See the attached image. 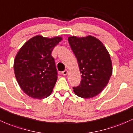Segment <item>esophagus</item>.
Returning a JSON list of instances; mask_svg holds the SVG:
<instances>
[{
  "label": "esophagus",
  "instance_id": "34e87169",
  "mask_svg": "<svg viewBox=\"0 0 133 133\" xmlns=\"http://www.w3.org/2000/svg\"><path fill=\"white\" fill-rule=\"evenodd\" d=\"M62 74L63 75V76H66L67 74H68V70H65L63 71V72H62Z\"/></svg>",
  "mask_w": 133,
  "mask_h": 133
}]
</instances>
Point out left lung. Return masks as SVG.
<instances>
[{
  "label": "left lung",
  "mask_w": 133,
  "mask_h": 133,
  "mask_svg": "<svg viewBox=\"0 0 133 133\" xmlns=\"http://www.w3.org/2000/svg\"><path fill=\"white\" fill-rule=\"evenodd\" d=\"M68 42L76 56L81 74L80 85L73 88L81 98L97 96L108 84L113 73L110 55L103 43L95 37L69 36Z\"/></svg>",
  "instance_id": "left-lung-1"
}]
</instances>
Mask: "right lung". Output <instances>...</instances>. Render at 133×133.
Wrapping results in <instances>:
<instances>
[{
    "instance_id": "right-lung-1",
    "label": "right lung",
    "mask_w": 133,
    "mask_h": 133,
    "mask_svg": "<svg viewBox=\"0 0 133 133\" xmlns=\"http://www.w3.org/2000/svg\"><path fill=\"white\" fill-rule=\"evenodd\" d=\"M61 36L37 35L20 49L14 61V72L19 86L28 96L37 99L49 97L57 81V70L51 52Z\"/></svg>"
}]
</instances>
